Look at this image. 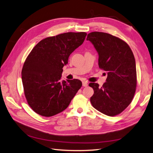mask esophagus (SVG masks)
<instances>
[{"label": "esophagus", "instance_id": "obj_1", "mask_svg": "<svg viewBox=\"0 0 153 153\" xmlns=\"http://www.w3.org/2000/svg\"><path fill=\"white\" fill-rule=\"evenodd\" d=\"M88 85V82L86 80H84V81H82V86H84V87H86V86H87Z\"/></svg>", "mask_w": 153, "mask_h": 153}]
</instances>
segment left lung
<instances>
[{
  "mask_svg": "<svg viewBox=\"0 0 153 153\" xmlns=\"http://www.w3.org/2000/svg\"><path fill=\"white\" fill-rule=\"evenodd\" d=\"M87 40L93 44L99 55L98 65L107 72L106 82L89 86L94 93L92 106L110 117L121 113L131 102L136 90L137 73L134 53L128 44L117 36L103 32H91Z\"/></svg>",
  "mask_w": 153,
  "mask_h": 153,
  "instance_id": "8db88e82",
  "label": "left lung"
}]
</instances>
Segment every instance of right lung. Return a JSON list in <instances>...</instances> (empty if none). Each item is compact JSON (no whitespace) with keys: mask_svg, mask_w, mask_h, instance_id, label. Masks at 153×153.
Instances as JSON below:
<instances>
[{"mask_svg":"<svg viewBox=\"0 0 153 153\" xmlns=\"http://www.w3.org/2000/svg\"><path fill=\"white\" fill-rule=\"evenodd\" d=\"M86 35L69 32L47 37L28 55L22 79L27 101L36 113L50 117L63 111L82 86L78 79H60L70 54L82 45Z\"/></svg>","mask_w":153,"mask_h":153,"instance_id":"1","label":"right lung"}]
</instances>
